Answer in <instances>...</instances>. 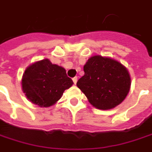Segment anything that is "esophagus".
<instances>
[{"mask_svg":"<svg viewBox=\"0 0 152 152\" xmlns=\"http://www.w3.org/2000/svg\"><path fill=\"white\" fill-rule=\"evenodd\" d=\"M72 80H73V83H74L76 84V82H77V76H75V77H73V78H72Z\"/></svg>","mask_w":152,"mask_h":152,"instance_id":"34e87169","label":"esophagus"}]
</instances>
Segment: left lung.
<instances>
[{
  "label": "left lung",
  "instance_id": "left-lung-1",
  "mask_svg": "<svg viewBox=\"0 0 152 152\" xmlns=\"http://www.w3.org/2000/svg\"><path fill=\"white\" fill-rule=\"evenodd\" d=\"M84 76L76 83L89 103L102 110H108L121 104L131 87L126 68L120 62L102 56H94L83 67Z\"/></svg>",
  "mask_w": 152,
  "mask_h": 152
}]
</instances>
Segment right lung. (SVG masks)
Masks as SVG:
<instances>
[{"label": "right lung", "mask_w": 152, "mask_h": 152, "mask_svg": "<svg viewBox=\"0 0 152 152\" xmlns=\"http://www.w3.org/2000/svg\"><path fill=\"white\" fill-rule=\"evenodd\" d=\"M21 84L23 93L31 102L48 107L58 102L73 81L67 76L64 68L52 64L46 58L26 68Z\"/></svg>", "instance_id": "obj_1"}]
</instances>
